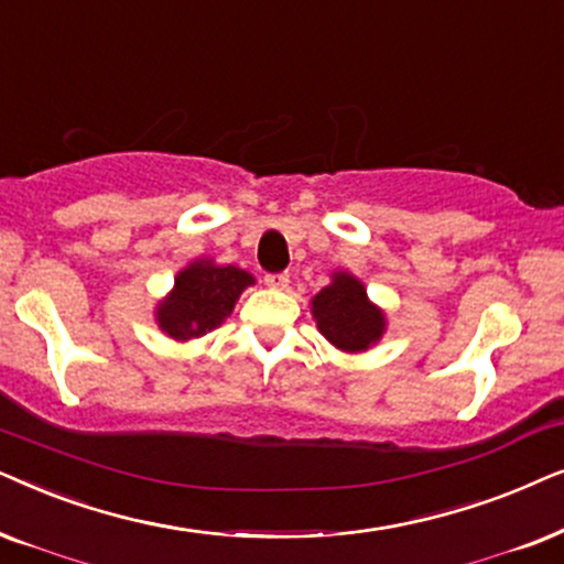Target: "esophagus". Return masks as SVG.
<instances>
[{
    "label": "esophagus",
    "instance_id": "obj_1",
    "mask_svg": "<svg viewBox=\"0 0 564 564\" xmlns=\"http://www.w3.org/2000/svg\"><path fill=\"white\" fill-rule=\"evenodd\" d=\"M289 283H291L289 273H268L265 275V286H270V289H289Z\"/></svg>",
    "mask_w": 564,
    "mask_h": 564
}]
</instances>
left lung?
I'll use <instances>...</instances> for the list:
<instances>
[{
  "label": "left lung",
  "instance_id": "1",
  "mask_svg": "<svg viewBox=\"0 0 564 564\" xmlns=\"http://www.w3.org/2000/svg\"><path fill=\"white\" fill-rule=\"evenodd\" d=\"M312 317L319 333L345 352L369 350L387 329L384 312L369 302L364 283L345 270L333 273V283L312 299Z\"/></svg>",
  "mask_w": 564,
  "mask_h": 564
}]
</instances>
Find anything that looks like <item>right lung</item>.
Instances as JSON below:
<instances>
[{
  "instance_id": "add662e5",
  "label": "right lung",
  "mask_w": 564,
  "mask_h": 564,
  "mask_svg": "<svg viewBox=\"0 0 564 564\" xmlns=\"http://www.w3.org/2000/svg\"><path fill=\"white\" fill-rule=\"evenodd\" d=\"M252 283L254 278L242 268L195 260L180 270L175 289L156 306V322L162 333L183 343L212 333L229 317L239 294Z\"/></svg>"
}]
</instances>
